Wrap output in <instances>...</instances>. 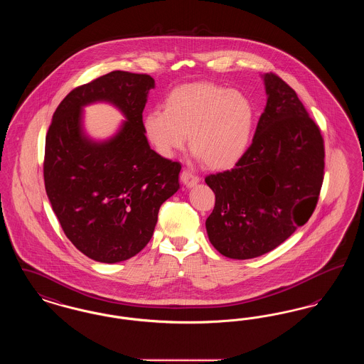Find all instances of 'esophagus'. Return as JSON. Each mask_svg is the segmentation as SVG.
<instances>
[{
    "instance_id": "1",
    "label": "esophagus",
    "mask_w": 364,
    "mask_h": 364,
    "mask_svg": "<svg viewBox=\"0 0 364 364\" xmlns=\"http://www.w3.org/2000/svg\"><path fill=\"white\" fill-rule=\"evenodd\" d=\"M180 178H181V183H183L186 187H188V188L196 186V184L199 183V177H198L196 174L190 172V171H187V169H183V171H181Z\"/></svg>"
}]
</instances>
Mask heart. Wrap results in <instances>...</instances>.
Here are the masks:
<instances>
[{"mask_svg": "<svg viewBox=\"0 0 364 364\" xmlns=\"http://www.w3.org/2000/svg\"><path fill=\"white\" fill-rule=\"evenodd\" d=\"M164 109L143 119L144 135L161 156L181 150L190 135V149L206 168L228 169L245 154L254 128V107L240 92L196 82L173 88Z\"/></svg>", "mask_w": 364, "mask_h": 364, "instance_id": "b5f03b06", "label": "heart"}]
</instances>
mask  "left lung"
<instances>
[{
    "label": "left lung",
    "mask_w": 364,
    "mask_h": 364,
    "mask_svg": "<svg viewBox=\"0 0 364 364\" xmlns=\"http://www.w3.org/2000/svg\"><path fill=\"white\" fill-rule=\"evenodd\" d=\"M251 146L232 171L210 174L215 193L208 240L226 258L251 259L274 250L311 217L323 181L325 147L294 88L274 73Z\"/></svg>",
    "instance_id": "obj_1"
}]
</instances>
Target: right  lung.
<instances>
[{"label":"right lung","instance_id":"add662e5","mask_svg":"<svg viewBox=\"0 0 364 364\" xmlns=\"http://www.w3.org/2000/svg\"><path fill=\"white\" fill-rule=\"evenodd\" d=\"M150 75L113 70L72 90L53 114L45 144L48 198L65 236L86 257L116 263L150 242L161 205L180 188L181 165L156 154L143 131ZM95 102L124 114L107 141L88 139L82 107Z\"/></svg>","mask_w":364,"mask_h":364}]
</instances>
